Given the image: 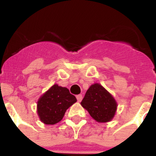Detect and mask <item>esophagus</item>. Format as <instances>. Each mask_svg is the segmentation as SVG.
<instances>
[{"label":"esophagus","mask_w":156,"mask_h":156,"mask_svg":"<svg viewBox=\"0 0 156 156\" xmlns=\"http://www.w3.org/2000/svg\"><path fill=\"white\" fill-rule=\"evenodd\" d=\"M76 99H77V101H82V99H83L82 94L76 95Z\"/></svg>","instance_id":"1"}]
</instances>
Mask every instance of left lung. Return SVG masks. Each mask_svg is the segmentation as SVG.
Listing matches in <instances>:
<instances>
[{
	"label": "left lung",
	"mask_w": 156,
	"mask_h": 156,
	"mask_svg": "<svg viewBox=\"0 0 156 156\" xmlns=\"http://www.w3.org/2000/svg\"><path fill=\"white\" fill-rule=\"evenodd\" d=\"M81 105L92 118L99 122L111 120L117 108L114 98L98 83H94L89 87Z\"/></svg>",
	"instance_id": "1"
}]
</instances>
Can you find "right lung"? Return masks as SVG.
<instances>
[{"instance_id":"1","label":"right lung","mask_w":156,"mask_h":156,"mask_svg":"<svg viewBox=\"0 0 156 156\" xmlns=\"http://www.w3.org/2000/svg\"><path fill=\"white\" fill-rule=\"evenodd\" d=\"M76 101V97L67 88L55 84L39 99L37 113L44 123L55 124L62 119L66 110Z\"/></svg>"}]
</instances>
